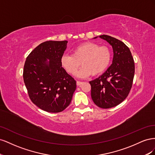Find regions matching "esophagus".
<instances>
[{"label":"esophagus","instance_id":"34e87169","mask_svg":"<svg viewBox=\"0 0 155 155\" xmlns=\"http://www.w3.org/2000/svg\"><path fill=\"white\" fill-rule=\"evenodd\" d=\"M83 83V82H82V81H77V82H76V84H77V85H78V86H80L81 85H82Z\"/></svg>","mask_w":155,"mask_h":155}]
</instances>
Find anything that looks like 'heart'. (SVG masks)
<instances>
[{"label": "heart", "instance_id": "b5f03b06", "mask_svg": "<svg viewBox=\"0 0 155 155\" xmlns=\"http://www.w3.org/2000/svg\"><path fill=\"white\" fill-rule=\"evenodd\" d=\"M112 60V51L106 46H100L92 42H86L76 46L72 55L64 54L61 59L62 67L70 74L77 73L79 78H87L92 74L97 76L104 72Z\"/></svg>", "mask_w": 155, "mask_h": 155}]
</instances>
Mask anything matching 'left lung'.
Segmentation results:
<instances>
[{
	"label": "left lung",
	"mask_w": 155,
	"mask_h": 155,
	"mask_svg": "<svg viewBox=\"0 0 155 155\" xmlns=\"http://www.w3.org/2000/svg\"><path fill=\"white\" fill-rule=\"evenodd\" d=\"M100 37L112 46L113 60L104 74L89 83L94 103L102 109H109L121 104L129 94L134 76V62L129 48L122 41L107 35Z\"/></svg>",
	"instance_id": "8db88e82"
}]
</instances>
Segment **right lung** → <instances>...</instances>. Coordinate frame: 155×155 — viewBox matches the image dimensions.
<instances>
[{
  "label": "right lung",
  "instance_id": "1",
  "mask_svg": "<svg viewBox=\"0 0 155 155\" xmlns=\"http://www.w3.org/2000/svg\"><path fill=\"white\" fill-rule=\"evenodd\" d=\"M67 41L42 43L28 56L23 79L31 101L48 112H61L70 105L76 81L62 67Z\"/></svg>",
  "mask_w": 155,
  "mask_h": 155
}]
</instances>
